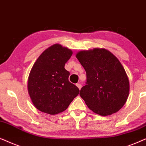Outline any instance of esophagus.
Listing matches in <instances>:
<instances>
[{"label":"esophagus","mask_w":146,"mask_h":146,"mask_svg":"<svg viewBox=\"0 0 146 146\" xmlns=\"http://www.w3.org/2000/svg\"><path fill=\"white\" fill-rule=\"evenodd\" d=\"M77 87H78V88L79 89H81V87H82V86H81V85L80 84V83H77Z\"/></svg>","instance_id":"34e87169"}]
</instances>
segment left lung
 <instances>
[{
	"instance_id": "obj_1",
	"label": "left lung",
	"mask_w": 146,
	"mask_h": 146,
	"mask_svg": "<svg viewBox=\"0 0 146 146\" xmlns=\"http://www.w3.org/2000/svg\"><path fill=\"white\" fill-rule=\"evenodd\" d=\"M76 57L86 71V85L79 95L87 107L103 116L118 111L129 92V80L119 60L104 48L83 50Z\"/></svg>"
}]
</instances>
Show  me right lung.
<instances>
[{
	"label": "right lung",
	"instance_id": "obj_1",
	"mask_svg": "<svg viewBox=\"0 0 146 146\" xmlns=\"http://www.w3.org/2000/svg\"><path fill=\"white\" fill-rule=\"evenodd\" d=\"M71 50L55 44L42 52L33 66L28 80V91L33 104L40 111L50 115L67 110L79 89L69 81L65 65Z\"/></svg>",
	"mask_w": 146,
	"mask_h": 146
}]
</instances>
